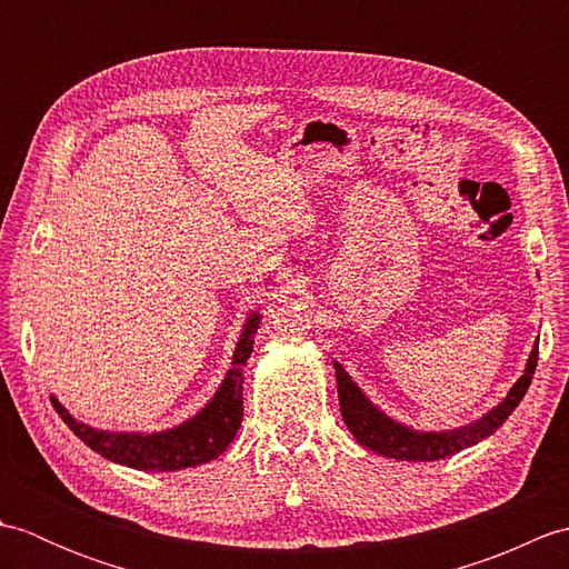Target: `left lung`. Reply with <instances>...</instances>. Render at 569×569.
I'll use <instances>...</instances> for the list:
<instances>
[{
  "mask_svg": "<svg viewBox=\"0 0 569 569\" xmlns=\"http://www.w3.org/2000/svg\"><path fill=\"white\" fill-rule=\"evenodd\" d=\"M332 367L345 426L361 447H369L381 457L401 459V462L403 459L406 462H435V459H445L459 450H467V447L489 438L503 426V420L521 403L530 381H533L538 367V342L530 349L521 379L511 386V391L501 398L499 406H493L485 416L467 422V426L452 430H416L403 426V422L386 416L377 403H371L369 396L359 389L342 365L332 361Z\"/></svg>",
  "mask_w": 569,
  "mask_h": 569,
  "instance_id": "1",
  "label": "left lung"
}]
</instances>
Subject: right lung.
<instances>
[{
	"label": "right lung",
	"instance_id": "1",
	"mask_svg": "<svg viewBox=\"0 0 569 569\" xmlns=\"http://www.w3.org/2000/svg\"><path fill=\"white\" fill-rule=\"evenodd\" d=\"M261 325V312L251 310L234 347L232 361L214 396L196 416L176 428L159 432H114L92 428L68 413V408L51 396L56 413L78 438L110 462L141 471H176L198 467L220 457L241 426V389H244V367L253 352V335Z\"/></svg>",
	"mask_w": 569,
	"mask_h": 569
}]
</instances>
